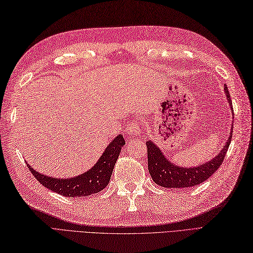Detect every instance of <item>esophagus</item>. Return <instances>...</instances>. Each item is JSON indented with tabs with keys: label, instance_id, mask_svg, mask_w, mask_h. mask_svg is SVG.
Returning <instances> with one entry per match:
<instances>
[{
	"label": "esophagus",
	"instance_id": "1",
	"mask_svg": "<svg viewBox=\"0 0 253 253\" xmlns=\"http://www.w3.org/2000/svg\"><path fill=\"white\" fill-rule=\"evenodd\" d=\"M141 130H143V126H141L140 122L132 121L126 127V134L128 135V136L134 137V136H137V135L141 134Z\"/></svg>",
	"mask_w": 253,
	"mask_h": 253
}]
</instances>
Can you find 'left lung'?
I'll return each mask as SVG.
<instances>
[{"instance_id":"1","label":"left lung","mask_w":253,"mask_h":253,"mask_svg":"<svg viewBox=\"0 0 253 253\" xmlns=\"http://www.w3.org/2000/svg\"><path fill=\"white\" fill-rule=\"evenodd\" d=\"M227 101L230 105H232V100L229 89L224 87ZM232 112L233 107H232ZM233 128L230 138L227 139L224 148L220 151L219 155L211 161L198 166V168L187 169V168H178V166L171 164L166 159L159 148L148 140L147 145V156H148V170H149L152 180L157 184L164 188H189L196 187L198 184L204 182L209 177L214 174V171L220 168L222 164L225 155L229 149L231 140H232Z\"/></svg>"}]
</instances>
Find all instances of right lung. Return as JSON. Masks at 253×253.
<instances>
[{
    "label": "right lung",
    "instance_id": "obj_1",
    "mask_svg": "<svg viewBox=\"0 0 253 253\" xmlns=\"http://www.w3.org/2000/svg\"><path fill=\"white\" fill-rule=\"evenodd\" d=\"M123 145H126V141L120 134L109 144L93 168L75 178L57 179L38 173L29 164L28 168L38 181L53 192L71 199L77 196L84 198L87 195L100 192L107 186Z\"/></svg>",
    "mask_w": 253,
    "mask_h": 253
}]
</instances>
